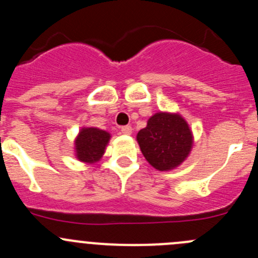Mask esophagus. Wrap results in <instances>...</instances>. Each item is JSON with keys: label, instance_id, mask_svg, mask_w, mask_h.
I'll return each mask as SVG.
<instances>
[{"label": "esophagus", "instance_id": "obj_1", "mask_svg": "<svg viewBox=\"0 0 258 258\" xmlns=\"http://www.w3.org/2000/svg\"><path fill=\"white\" fill-rule=\"evenodd\" d=\"M121 132L123 135H131L132 134V127L131 126H123L121 127Z\"/></svg>", "mask_w": 258, "mask_h": 258}]
</instances>
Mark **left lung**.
<instances>
[{
	"label": "left lung",
	"instance_id": "8db88e82",
	"mask_svg": "<svg viewBox=\"0 0 258 258\" xmlns=\"http://www.w3.org/2000/svg\"><path fill=\"white\" fill-rule=\"evenodd\" d=\"M142 155L158 171H170L181 165L194 144L188 123L178 113L158 112L137 134Z\"/></svg>",
	"mask_w": 258,
	"mask_h": 258
}]
</instances>
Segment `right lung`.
I'll use <instances>...</instances> for the list:
<instances>
[{"mask_svg": "<svg viewBox=\"0 0 258 258\" xmlns=\"http://www.w3.org/2000/svg\"><path fill=\"white\" fill-rule=\"evenodd\" d=\"M110 139L111 135L103 130L85 127L81 130L75 141L76 157L86 163L97 162L105 153V148Z\"/></svg>", "mask_w": 258, "mask_h": 258, "instance_id": "right-lung-1", "label": "right lung"}]
</instances>
